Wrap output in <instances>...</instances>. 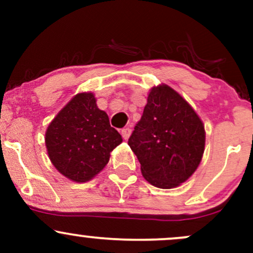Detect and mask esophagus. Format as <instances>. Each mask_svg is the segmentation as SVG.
<instances>
[{"label":"esophagus","mask_w":253,"mask_h":253,"mask_svg":"<svg viewBox=\"0 0 253 253\" xmlns=\"http://www.w3.org/2000/svg\"><path fill=\"white\" fill-rule=\"evenodd\" d=\"M121 134H122V137H124V139H128L129 138V136H131V128H129V127H126V128H124L121 131Z\"/></svg>","instance_id":"34e87169"}]
</instances>
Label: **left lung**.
<instances>
[{
  "instance_id": "obj_1",
  "label": "left lung",
  "mask_w": 253,
  "mask_h": 253,
  "mask_svg": "<svg viewBox=\"0 0 253 253\" xmlns=\"http://www.w3.org/2000/svg\"><path fill=\"white\" fill-rule=\"evenodd\" d=\"M128 145L148 182L159 188H174L187 181L201 164L205 125L177 91L162 83L149 90Z\"/></svg>"
}]
</instances>
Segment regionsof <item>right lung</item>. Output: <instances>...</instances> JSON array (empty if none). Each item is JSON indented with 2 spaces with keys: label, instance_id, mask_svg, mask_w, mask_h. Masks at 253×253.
<instances>
[{
  "label": "right lung",
  "instance_id": "1",
  "mask_svg": "<svg viewBox=\"0 0 253 253\" xmlns=\"http://www.w3.org/2000/svg\"><path fill=\"white\" fill-rule=\"evenodd\" d=\"M122 137L96 105L91 91L78 93L53 117L45 132L48 158L60 174L83 183L95 177L110 160Z\"/></svg>",
  "mask_w": 253,
  "mask_h": 253
}]
</instances>
